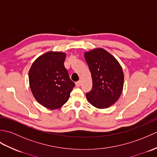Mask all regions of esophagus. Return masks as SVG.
I'll use <instances>...</instances> for the list:
<instances>
[{"label": "esophagus", "instance_id": "1", "mask_svg": "<svg viewBox=\"0 0 157 157\" xmlns=\"http://www.w3.org/2000/svg\"><path fill=\"white\" fill-rule=\"evenodd\" d=\"M81 81H78V82H75V85H76V86L77 87H79V86H81Z\"/></svg>", "mask_w": 157, "mask_h": 157}]
</instances>
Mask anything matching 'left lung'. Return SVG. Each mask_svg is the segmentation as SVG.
<instances>
[{"label": "left lung", "mask_w": 157, "mask_h": 157, "mask_svg": "<svg viewBox=\"0 0 157 157\" xmlns=\"http://www.w3.org/2000/svg\"><path fill=\"white\" fill-rule=\"evenodd\" d=\"M92 74V88L86 93L88 101L98 109H106L121 96L124 75L119 63L105 49L98 48L84 53Z\"/></svg>", "instance_id": "obj_1"}]
</instances>
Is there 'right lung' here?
Instances as JSON below:
<instances>
[{"label": "right lung", "mask_w": 157, "mask_h": 157, "mask_svg": "<svg viewBox=\"0 0 157 157\" xmlns=\"http://www.w3.org/2000/svg\"><path fill=\"white\" fill-rule=\"evenodd\" d=\"M65 57L64 52H47L36 59L29 71L33 96L47 109L61 107L75 87L64 66Z\"/></svg>", "instance_id": "1"}]
</instances>
